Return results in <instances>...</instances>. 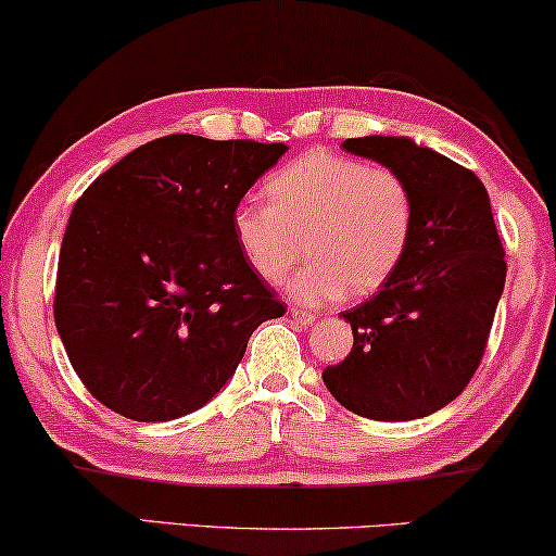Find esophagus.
I'll return each mask as SVG.
<instances>
[{
	"label": "esophagus",
	"mask_w": 556,
	"mask_h": 556,
	"mask_svg": "<svg viewBox=\"0 0 556 556\" xmlns=\"http://www.w3.org/2000/svg\"><path fill=\"white\" fill-rule=\"evenodd\" d=\"M291 316L299 324H312L316 316L314 314H308V312H304V308H291Z\"/></svg>",
	"instance_id": "1"
}]
</instances>
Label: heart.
<instances>
[{"instance_id": "obj_1", "label": "heart", "mask_w": 556, "mask_h": 556, "mask_svg": "<svg viewBox=\"0 0 556 556\" xmlns=\"http://www.w3.org/2000/svg\"><path fill=\"white\" fill-rule=\"evenodd\" d=\"M270 201H242L232 214L237 244L252 268L278 283L312 257L288 293L304 304L378 291L399 270L414 232V193L401 173L357 157L301 155L270 176Z\"/></svg>"}]
</instances>
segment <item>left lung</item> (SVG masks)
I'll return each instance as SVG.
<instances>
[{"label":"left lung","instance_id":"8db88e82","mask_svg":"<svg viewBox=\"0 0 556 556\" xmlns=\"http://www.w3.org/2000/svg\"><path fill=\"white\" fill-rule=\"evenodd\" d=\"M342 148L401 173L414 232L399 270L350 312V355L321 372L329 393L372 421H410L452 403L480 367L506 250L472 170L408 137H352Z\"/></svg>","mask_w":556,"mask_h":556}]
</instances>
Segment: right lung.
Wrapping results in <instances>:
<instances>
[{
  "label": "right lung",
  "instance_id": "obj_1",
  "mask_svg": "<svg viewBox=\"0 0 556 556\" xmlns=\"http://www.w3.org/2000/svg\"><path fill=\"white\" fill-rule=\"evenodd\" d=\"M286 150L157 137L76 201L53 316L99 403L135 421L191 414L232 378L252 331L286 314L232 229L237 204Z\"/></svg>",
  "mask_w": 556,
  "mask_h": 556
}]
</instances>
